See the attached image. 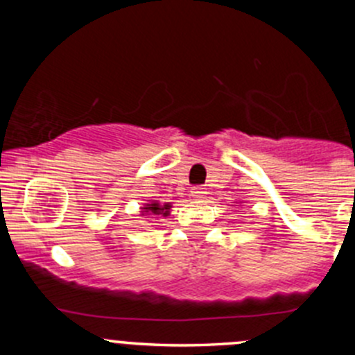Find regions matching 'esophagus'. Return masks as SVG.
<instances>
[{
	"mask_svg": "<svg viewBox=\"0 0 355 355\" xmlns=\"http://www.w3.org/2000/svg\"><path fill=\"white\" fill-rule=\"evenodd\" d=\"M191 194L192 198H202V196L206 194V189H204L202 185H194V187L191 189Z\"/></svg>",
	"mask_w": 355,
	"mask_h": 355,
	"instance_id": "obj_1",
	"label": "esophagus"
}]
</instances>
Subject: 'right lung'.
<instances>
[{"label": "right lung", "instance_id": "add662e5", "mask_svg": "<svg viewBox=\"0 0 355 355\" xmlns=\"http://www.w3.org/2000/svg\"><path fill=\"white\" fill-rule=\"evenodd\" d=\"M146 213H155V214H164L166 216L168 211H170V206L168 204H164V206H159L157 202H153V204H148V206L144 207Z\"/></svg>", "mask_w": 355, "mask_h": 355}]
</instances>
